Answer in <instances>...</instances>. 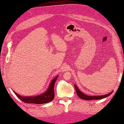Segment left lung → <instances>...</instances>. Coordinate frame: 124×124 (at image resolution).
I'll return each mask as SVG.
<instances>
[{
    "label": "left lung",
    "instance_id": "1",
    "mask_svg": "<svg viewBox=\"0 0 124 124\" xmlns=\"http://www.w3.org/2000/svg\"><path fill=\"white\" fill-rule=\"evenodd\" d=\"M74 87L75 88V90H76V92L77 95L79 96L80 98L83 99L84 100H101L103 99V98H104L107 97L108 96H110L111 94H112L113 91H112L111 93H109L108 94H105L104 95H100V96H88L85 94L84 93H83L82 92L78 89V87H77V85H74Z\"/></svg>",
    "mask_w": 124,
    "mask_h": 124
}]
</instances>
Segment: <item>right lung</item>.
<instances>
[{"label": "right lung", "mask_w": 124, "mask_h": 124, "mask_svg": "<svg viewBox=\"0 0 124 124\" xmlns=\"http://www.w3.org/2000/svg\"><path fill=\"white\" fill-rule=\"evenodd\" d=\"M58 75L55 77L50 83L49 87L46 90H45L43 93L39 95L34 96H22L17 94L16 92L13 91L16 96L20 98L22 101L26 103H34V104H44V103H49L54 100V85L58 78Z\"/></svg>", "instance_id": "add662e5"}]
</instances>
